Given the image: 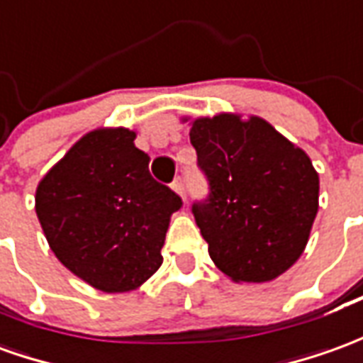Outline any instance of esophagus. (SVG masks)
Segmentation results:
<instances>
[{"label": "esophagus", "instance_id": "esophagus-1", "mask_svg": "<svg viewBox=\"0 0 363 363\" xmlns=\"http://www.w3.org/2000/svg\"><path fill=\"white\" fill-rule=\"evenodd\" d=\"M173 190L177 192V194H179V196H181L182 200L186 199V192H184V182H182L181 179H177V181L173 182Z\"/></svg>", "mask_w": 363, "mask_h": 363}]
</instances>
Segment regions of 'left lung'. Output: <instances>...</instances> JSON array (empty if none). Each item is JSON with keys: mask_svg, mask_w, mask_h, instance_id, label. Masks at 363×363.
I'll return each instance as SVG.
<instances>
[{"mask_svg": "<svg viewBox=\"0 0 363 363\" xmlns=\"http://www.w3.org/2000/svg\"><path fill=\"white\" fill-rule=\"evenodd\" d=\"M190 121V143L210 182L192 214L218 269L265 283L303 255L318 212V173L301 147L259 116L222 111Z\"/></svg>", "mask_w": 363, "mask_h": 363, "instance_id": "1", "label": "left lung"}]
</instances>
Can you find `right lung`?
Listing matches in <instances>:
<instances>
[{
    "label": "right lung",
    "instance_id": "1",
    "mask_svg": "<svg viewBox=\"0 0 363 363\" xmlns=\"http://www.w3.org/2000/svg\"><path fill=\"white\" fill-rule=\"evenodd\" d=\"M128 128H98L76 141L35 192V212L57 259L104 293L139 289L163 263L173 190L149 174V155Z\"/></svg>",
    "mask_w": 363,
    "mask_h": 363
}]
</instances>
